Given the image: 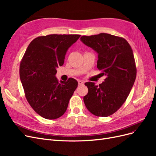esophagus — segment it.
Wrapping results in <instances>:
<instances>
[{"label":"esophagus","mask_w":156,"mask_h":156,"mask_svg":"<svg viewBox=\"0 0 156 156\" xmlns=\"http://www.w3.org/2000/svg\"><path fill=\"white\" fill-rule=\"evenodd\" d=\"M78 84H79V85H83V84H84V82L82 81H78Z\"/></svg>","instance_id":"1"}]
</instances>
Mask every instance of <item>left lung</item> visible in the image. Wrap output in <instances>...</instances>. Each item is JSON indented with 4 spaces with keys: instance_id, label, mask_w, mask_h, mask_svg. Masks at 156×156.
Wrapping results in <instances>:
<instances>
[{
    "instance_id": "left-lung-1",
    "label": "left lung",
    "mask_w": 156,
    "mask_h": 156,
    "mask_svg": "<svg viewBox=\"0 0 156 156\" xmlns=\"http://www.w3.org/2000/svg\"><path fill=\"white\" fill-rule=\"evenodd\" d=\"M81 40L97 52V68L106 75L99 85L84 83L88 92L83 98L84 103L92 114L108 116L124 104L133 86L136 68L133 50L123 37L106 33L83 36Z\"/></svg>"
}]
</instances>
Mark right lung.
Listing matches in <instances>:
<instances>
[{
	"instance_id": "right-lung-1",
	"label": "right lung",
	"mask_w": 156,
	"mask_h": 156,
	"mask_svg": "<svg viewBox=\"0 0 156 156\" xmlns=\"http://www.w3.org/2000/svg\"><path fill=\"white\" fill-rule=\"evenodd\" d=\"M81 35L49 34L36 37L21 59L20 75L25 98L45 119L54 120L66 111L78 83L73 78L60 82L55 77L68 49Z\"/></svg>"
}]
</instances>
